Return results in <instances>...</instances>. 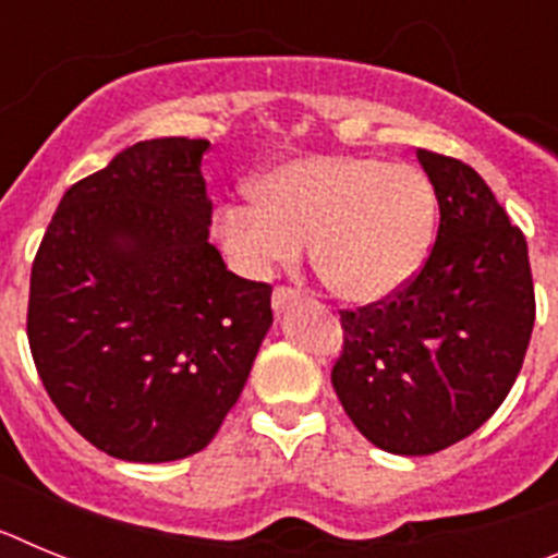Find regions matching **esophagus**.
I'll use <instances>...</instances> for the list:
<instances>
[{
	"instance_id": "esophagus-1",
	"label": "esophagus",
	"mask_w": 558,
	"mask_h": 558,
	"mask_svg": "<svg viewBox=\"0 0 558 558\" xmlns=\"http://www.w3.org/2000/svg\"><path fill=\"white\" fill-rule=\"evenodd\" d=\"M295 299H299V290L288 288V284H279V288H274V293H270V304H274L276 313L288 307L290 302H295Z\"/></svg>"
}]
</instances>
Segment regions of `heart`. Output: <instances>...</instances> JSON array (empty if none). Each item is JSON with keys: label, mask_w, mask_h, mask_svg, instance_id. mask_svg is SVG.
I'll use <instances>...</instances> for the list:
<instances>
[{"label": "heart", "mask_w": 558, "mask_h": 558, "mask_svg": "<svg viewBox=\"0 0 558 558\" xmlns=\"http://www.w3.org/2000/svg\"><path fill=\"white\" fill-rule=\"evenodd\" d=\"M254 201L223 204L218 234L251 279L302 256L332 293L388 299L425 263L436 229V190L418 167L377 156H304L265 172Z\"/></svg>", "instance_id": "heart-1"}]
</instances>
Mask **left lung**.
I'll return each mask as SVG.
<instances>
[{"label":"left lung","instance_id":"1","mask_svg":"<svg viewBox=\"0 0 558 558\" xmlns=\"http://www.w3.org/2000/svg\"><path fill=\"white\" fill-rule=\"evenodd\" d=\"M438 198L436 243L397 293L338 310L332 388L363 436L430 456L475 433L509 397L534 329L525 234L470 165L416 150Z\"/></svg>","mask_w":558,"mask_h":558}]
</instances>
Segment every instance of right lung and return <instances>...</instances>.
I'll use <instances>...</instances> for the list:
<instances>
[{"instance_id": "obj_1", "label": "right lung", "mask_w": 558, "mask_h": 558, "mask_svg": "<svg viewBox=\"0 0 558 558\" xmlns=\"http://www.w3.org/2000/svg\"><path fill=\"white\" fill-rule=\"evenodd\" d=\"M206 140L161 136L66 190L29 270L27 340L49 399L122 461L204 450L268 332L270 284L209 243Z\"/></svg>"}]
</instances>
